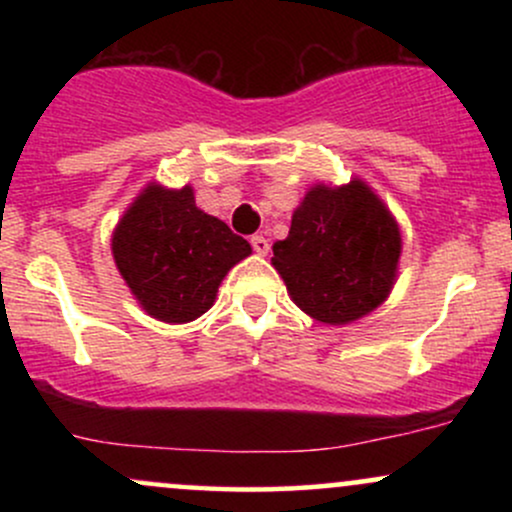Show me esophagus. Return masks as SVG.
I'll use <instances>...</instances> for the list:
<instances>
[{"instance_id": "34e87169", "label": "esophagus", "mask_w": 512, "mask_h": 512, "mask_svg": "<svg viewBox=\"0 0 512 512\" xmlns=\"http://www.w3.org/2000/svg\"><path fill=\"white\" fill-rule=\"evenodd\" d=\"M250 243H252V250H255L257 255L264 257L269 252V240L264 238V236H252Z\"/></svg>"}]
</instances>
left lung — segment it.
Segmentation results:
<instances>
[{"instance_id": "8db88e82", "label": "left lung", "mask_w": 512, "mask_h": 512, "mask_svg": "<svg viewBox=\"0 0 512 512\" xmlns=\"http://www.w3.org/2000/svg\"><path fill=\"white\" fill-rule=\"evenodd\" d=\"M272 250L274 269L305 315L322 325H349L390 296L402 233L368 182H317L293 211L289 236Z\"/></svg>"}]
</instances>
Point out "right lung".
Listing matches in <instances>:
<instances>
[{
  "label": "right lung",
  "mask_w": 512,
  "mask_h": 512,
  "mask_svg": "<svg viewBox=\"0 0 512 512\" xmlns=\"http://www.w3.org/2000/svg\"><path fill=\"white\" fill-rule=\"evenodd\" d=\"M110 248L134 301L168 325L207 313L223 276L252 255L248 240L197 207L190 185L173 190L158 182L125 209Z\"/></svg>",
  "instance_id": "1"
}]
</instances>
